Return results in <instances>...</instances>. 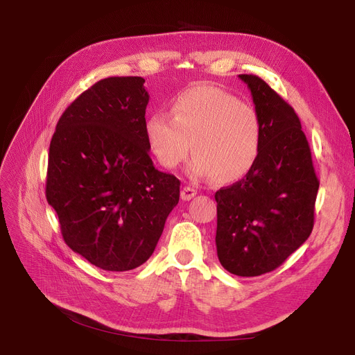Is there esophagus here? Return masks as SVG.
Here are the masks:
<instances>
[{
	"label": "esophagus",
	"mask_w": 355,
	"mask_h": 355,
	"mask_svg": "<svg viewBox=\"0 0 355 355\" xmlns=\"http://www.w3.org/2000/svg\"><path fill=\"white\" fill-rule=\"evenodd\" d=\"M196 194H197V191H196L194 189H191V187H184V189L181 190V198H182L184 201L191 200Z\"/></svg>",
	"instance_id": "esophagus-1"
}]
</instances>
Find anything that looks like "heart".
Masks as SVG:
<instances>
[{
    "label": "heart",
    "instance_id": "b5f03b06",
    "mask_svg": "<svg viewBox=\"0 0 355 355\" xmlns=\"http://www.w3.org/2000/svg\"><path fill=\"white\" fill-rule=\"evenodd\" d=\"M148 146L164 168H175L196 155L189 173L229 184L254 166L262 125L257 112L223 89L196 85L175 98L171 115L155 112L145 125Z\"/></svg>",
    "mask_w": 355,
    "mask_h": 355
}]
</instances>
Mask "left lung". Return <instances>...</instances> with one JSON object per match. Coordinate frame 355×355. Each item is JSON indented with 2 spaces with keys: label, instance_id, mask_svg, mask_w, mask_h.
<instances>
[{
  "label": "left lung",
  "instance_id": "1",
  "mask_svg": "<svg viewBox=\"0 0 355 355\" xmlns=\"http://www.w3.org/2000/svg\"><path fill=\"white\" fill-rule=\"evenodd\" d=\"M239 78L250 89L262 145L245 178L214 196L216 246L223 268L249 277L275 270L305 243L320 181L293 107L254 74Z\"/></svg>",
  "mask_w": 355,
  "mask_h": 355
}]
</instances>
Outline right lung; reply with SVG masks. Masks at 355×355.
I'll return each mask as SVG.
<instances>
[{
    "instance_id": "add662e5",
    "label": "right lung",
    "mask_w": 355,
    "mask_h": 355,
    "mask_svg": "<svg viewBox=\"0 0 355 355\" xmlns=\"http://www.w3.org/2000/svg\"><path fill=\"white\" fill-rule=\"evenodd\" d=\"M145 79L107 78L64 112L50 142L46 197L66 245L92 265L126 272L155 250L180 181L149 157Z\"/></svg>"
}]
</instances>
